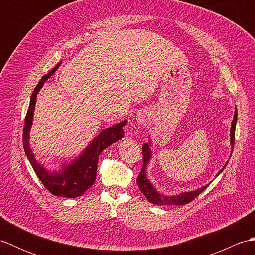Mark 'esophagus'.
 I'll return each instance as SVG.
<instances>
[{
    "label": "esophagus",
    "mask_w": 255,
    "mask_h": 255,
    "mask_svg": "<svg viewBox=\"0 0 255 255\" xmlns=\"http://www.w3.org/2000/svg\"><path fill=\"white\" fill-rule=\"evenodd\" d=\"M136 121L138 124H144L148 122V117L144 113H139L136 117Z\"/></svg>",
    "instance_id": "34e87169"
}]
</instances>
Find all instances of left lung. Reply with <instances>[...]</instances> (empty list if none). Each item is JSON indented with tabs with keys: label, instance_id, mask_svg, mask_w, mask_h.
Wrapping results in <instances>:
<instances>
[{
	"label": "left lung",
	"instance_id": "obj_1",
	"mask_svg": "<svg viewBox=\"0 0 255 255\" xmlns=\"http://www.w3.org/2000/svg\"><path fill=\"white\" fill-rule=\"evenodd\" d=\"M237 117H238V113H237V108L234 115V121L231 123V129H230V142H231V153L234 151V145H235V132H236V124H237ZM150 142L149 143H144L142 145V155H143V165L141 172L139 173V175L137 177V183L138 186L140 188V191L143 193V195L150 203H152L154 205H184V204H188L189 202H192L193 199L196 198L198 195L205 191L207 188L208 185H205L202 188H198L196 191L193 192H184L180 195H176V196H165L163 194H160L154 186L152 185L148 177H147V165L150 161L151 158V149H150ZM228 164V162L225 164V166L219 171V173L223 172V170L226 167V165ZM218 173V174H219ZM217 174V175H218Z\"/></svg>",
	"mask_w": 255,
	"mask_h": 255
}]
</instances>
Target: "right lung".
I'll list each match as a JSON object with an SVG mask.
<instances>
[{"instance_id": "obj_1", "label": "right lung", "mask_w": 255, "mask_h": 255, "mask_svg": "<svg viewBox=\"0 0 255 255\" xmlns=\"http://www.w3.org/2000/svg\"><path fill=\"white\" fill-rule=\"evenodd\" d=\"M58 63L50 72L45 74L41 80L36 85L35 90L32 91L30 97V104L27 111L25 117V124L23 129V145L25 154L28 158L30 164L34 169L36 175L39 177L41 183L51 194L61 197H78L82 195L86 189H89L93 185L96 178L97 163H99V156L104 149L108 145L118 141L124 137L123 127L126 125V121L118 123L114 126L103 130L93 141H92L88 148H86L82 154L79 155L72 163L64 165L61 172H49L46 170L32 154L29 147V131L32 124V116H34V110L36 104V99L38 92L40 91L42 85L51 75L56 72V70L60 66Z\"/></svg>"}]
</instances>
